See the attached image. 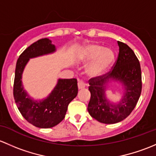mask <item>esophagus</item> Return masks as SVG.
<instances>
[{
  "label": "esophagus",
  "instance_id": "esophagus-1",
  "mask_svg": "<svg viewBox=\"0 0 156 156\" xmlns=\"http://www.w3.org/2000/svg\"><path fill=\"white\" fill-rule=\"evenodd\" d=\"M85 86H86V83L83 80H78V89H84Z\"/></svg>",
  "mask_w": 156,
  "mask_h": 156
}]
</instances>
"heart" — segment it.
<instances>
[{
  "mask_svg": "<svg viewBox=\"0 0 156 156\" xmlns=\"http://www.w3.org/2000/svg\"><path fill=\"white\" fill-rule=\"evenodd\" d=\"M114 52L110 49H104L101 45L92 43L85 47L80 55L82 61L92 60L88 72L89 74L95 76L107 70L114 61Z\"/></svg>",
  "mask_w": 156,
  "mask_h": 156,
  "instance_id": "heart-1",
  "label": "heart"
}]
</instances>
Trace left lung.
I'll return each mask as SVG.
<instances>
[{"mask_svg":"<svg viewBox=\"0 0 156 156\" xmlns=\"http://www.w3.org/2000/svg\"><path fill=\"white\" fill-rule=\"evenodd\" d=\"M118 57L111 70L89 80L91 93L88 111L92 118L104 124L119 122L128 117L137 105L142 90V76L140 62L134 51L118 41ZM109 78L122 81L126 87V93L119 104H110L104 96V84Z\"/></svg>","mask_w":156,"mask_h":156,"instance_id":"left-lung-1","label":"left lung"}]
</instances>
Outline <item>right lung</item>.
<instances>
[{"instance_id":"obj_1","label":"right lung","mask_w":156,"mask_h":156,"mask_svg":"<svg viewBox=\"0 0 156 156\" xmlns=\"http://www.w3.org/2000/svg\"><path fill=\"white\" fill-rule=\"evenodd\" d=\"M55 47L48 38H42L28 46L16 62L13 84V97L22 116L33 126L49 128L57 126L65 119L70 102L77 95L76 79L59 80L50 95L42 101H34L22 85L23 69L30 58L50 53Z\"/></svg>"}]
</instances>
